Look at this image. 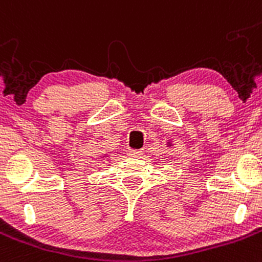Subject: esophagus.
<instances>
[{"label": "esophagus", "instance_id": "1", "mask_svg": "<svg viewBox=\"0 0 262 262\" xmlns=\"http://www.w3.org/2000/svg\"><path fill=\"white\" fill-rule=\"evenodd\" d=\"M142 153H143L142 149H129L128 150V156L134 157V158H139V157L142 156Z\"/></svg>", "mask_w": 262, "mask_h": 262}]
</instances>
